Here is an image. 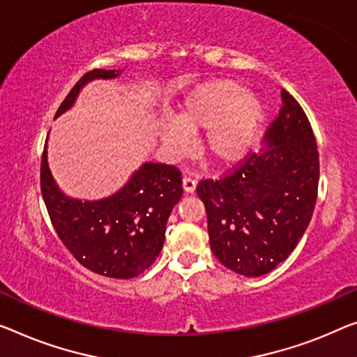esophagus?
<instances>
[{"label":"esophagus","mask_w":357,"mask_h":357,"mask_svg":"<svg viewBox=\"0 0 357 357\" xmlns=\"http://www.w3.org/2000/svg\"><path fill=\"white\" fill-rule=\"evenodd\" d=\"M195 185H197V179H195L194 176H184V179H183V188H184L185 192H188V194L194 192Z\"/></svg>","instance_id":"esophagus-1"}]
</instances>
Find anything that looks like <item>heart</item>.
Returning a JSON list of instances; mask_svg holds the SVG:
<instances>
[{
	"mask_svg": "<svg viewBox=\"0 0 357 357\" xmlns=\"http://www.w3.org/2000/svg\"><path fill=\"white\" fill-rule=\"evenodd\" d=\"M263 107L234 79H218L194 89L179 109L176 121L163 128L174 149L189 144L188 132L206 131L204 153L213 163L227 167L241 162L257 139Z\"/></svg>",
	"mask_w": 357,
	"mask_h": 357,
	"instance_id": "b5f03b06",
	"label": "heart"
}]
</instances>
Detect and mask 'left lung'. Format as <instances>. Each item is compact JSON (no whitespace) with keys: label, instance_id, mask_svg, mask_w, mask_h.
Segmentation results:
<instances>
[{"label":"left lung","instance_id":"left-lung-1","mask_svg":"<svg viewBox=\"0 0 357 357\" xmlns=\"http://www.w3.org/2000/svg\"><path fill=\"white\" fill-rule=\"evenodd\" d=\"M271 121L263 153H247L220 178H204L210 247L234 273L258 278L289 258L310 225L319 188V151L310 120L289 91Z\"/></svg>","mask_w":357,"mask_h":357}]
</instances>
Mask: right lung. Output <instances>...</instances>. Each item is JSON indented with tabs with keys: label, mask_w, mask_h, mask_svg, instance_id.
<instances>
[{
	"label": "right lung",
	"mask_w": 357,
	"mask_h": 357,
	"mask_svg": "<svg viewBox=\"0 0 357 357\" xmlns=\"http://www.w3.org/2000/svg\"><path fill=\"white\" fill-rule=\"evenodd\" d=\"M115 70L93 68L78 79L62 100L56 116L75 102L82 86L93 78H114ZM41 195L52 227L79 264L96 274L131 279L144 273L162 252L167 221L183 195L176 165L144 163L115 195L99 202L72 200L59 192L43 149Z\"/></svg>",
	"instance_id": "1"
}]
</instances>
